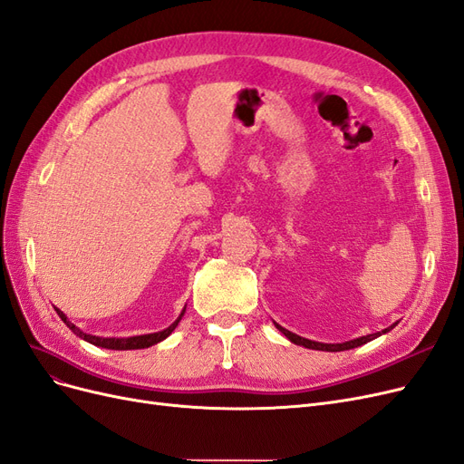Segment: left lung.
I'll return each instance as SVG.
<instances>
[{
  "instance_id": "8db88e82",
  "label": "left lung",
  "mask_w": 464,
  "mask_h": 464,
  "mask_svg": "<svg viewBox=\"0 0 464 464\" xmlns=\"http://www.w3.org/2000/svg\"><path fill=\"white\" fill-rule=\"evenodd\" d=\"M275 326H276V328L285 335L287 340H290V342H292V343H295V345H303V347H307V349H316V351H345V349H353V347H359V345H362V343H366V342H371V340L378 338V335L390 332L395 324H393V326H390V328H386V330H382V334H380V332H376V334H369V335H362V338L351 340V342H343V343H321V342H313V340L301 338V335H297V334H294V332H290V330L282 328V326H280V324H276V323H275Z\"/></svg>"
}]
</instances>
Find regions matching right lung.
Instances as JSON below:
<instances>
[{
  "mask_svg": "<svg viewBox=\"0 0 464 464\" xmlns=\"http://www.w3.org/2000/svg\"><path fill=\"white\" fill-rule=\"evenodd\" d=\"M55 311H57V314L61 316V321L65 323V324H67V326H69V328L78 335V338H82V340L90 342L92 345L105 347V349H117V351H126V349H143V347H151V345H155V343H159V342H163L165 338H169V335L172 334V330L179 326L180 318L184 316V311H182V313H180V316H179L177 321H174L169 328H165V330H161V332H155V334L132 335V338H100V335L86 334V332L80 330L78 326H74L71 321H67V316H65V313H63V311H59V309H55Z\"/></svg>",
  "mask_w": 464,
  "mask_h": 464,
  "instance_id": "right-lung-1",
  "label": "right lung"
}]
</instances>
